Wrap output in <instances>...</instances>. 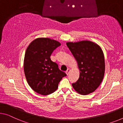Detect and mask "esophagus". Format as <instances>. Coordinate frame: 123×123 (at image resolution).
Wrapping results in <instances>:
<instances>
[{"label": "esophagus", "mask_w": 123, "mask_h": 123, "mask_svg": "<svg viewBox=\"0 0 123 123\" xmlns=\"http://www.w3.org/2000/svg\"><path fill=\"white\" fill-rule=\"evenodd\" d=\"M69 72H70V69L68 68V69H67V71H66V74H67V75H68Z\"/></svg>", "instance_id": "esophagus-1"}]
</instances>
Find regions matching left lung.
<instances>
[{
    "mask_svg": "<svg viewBox=\"0 0 123 123\" xmlns=\"http://www.w3.org/2000/svg\"><path fill=\"white\" fill-rule=\"evenodd\" d=\"M77 62L80 71L77 81L72 87L80 94L94 92L103 79L105 61L103 52L97 44L89 41L66 43Z\"/></svg>",
    "mask_w": 123,
    "mask_h": 123,
    "instance_id": "1",
    "label": "left lung"
}]
</instances>
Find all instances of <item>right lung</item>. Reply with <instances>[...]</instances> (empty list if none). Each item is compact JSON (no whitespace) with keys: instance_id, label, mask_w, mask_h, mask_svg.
I'll return each mask as SVG.
<instances>
[{"instance_id":"obj_1","label":"right lung","mask_w":123,"mask_h":123,"mask_svg":"<svg viewBox=\"0 0 123 123\" xmlns=\"http://www.w3.org/2000/svg\"><path fill=\"white\" fill-rule=\"evenodd\" d=\"M61 45L49 38H37L27 47L25 54L24 69L29 85L36 93L49 95L57 89L58 83L66 73L58 68L50 56Z\"/></svg>"}]
</instances>
